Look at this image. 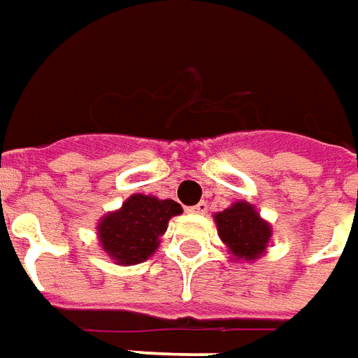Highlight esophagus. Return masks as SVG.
<instances>
[{"instance_id": "obj_1", "label": "esophagus", "mask_w": 358, "mask_h": 358, "mask_svg": "<svg viewBox=\"0 0 358 358\" xmlns=\"http://www.w3.org/2000/svg\"><path fill=\"white\" fill-rule=\"evenodd\" d=\"M189 211H192V213H206V211H208V201H203V199H201L199 203L192 206V208H189Z\"/></svg>"}]
</instances>
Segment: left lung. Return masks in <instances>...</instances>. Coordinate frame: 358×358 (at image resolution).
<instances>
[{"label": "left lung", "instance_id": "obj_1", "mask_svg": "<svg viewBox=\"0 0 358 358\" xmlns=\"http://www.w3.org/2000/svg\"><path fill=\"white\" fill-rule=\"evenodd\" d=\"M215 223L220 237L229 247L231 255H235L237 259H259L271 241V225L262 221L247 201H237L225 211L217 213Z\"/></svg>", "mask_w": 358, "mask_h": 358}]
</instances>
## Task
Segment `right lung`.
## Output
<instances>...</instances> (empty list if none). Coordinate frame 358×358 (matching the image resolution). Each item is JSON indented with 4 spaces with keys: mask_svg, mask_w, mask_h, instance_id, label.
<instances>
[{
    "mask_svg": "<svg viewBox=\"0 0 358 358\" xmlns=\"http://www.w3.org/2000/svg\"><path fill=\"white\" fill-rule=\"evenodd\" d=\"M182 213L174 199H157L135 194L115 213H108L97 225L99 243L119 264L147 261L159 247V237L169 227V220Z\"/></svg>",
    "mask_w": 358,
    "mask_h": 358,
    "instance_id": "obj_1",
    "label": "right lung"
}]
</instances>
